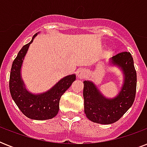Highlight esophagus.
Segmentation results:
<instances>
[{
	"mask_svg": "<svg viewBox=\"0 0 147 147\" xmlns=\"http://www.w3.org/2000/svg\"><path fill=\"white\" fill-rule=\"evenodd\" d=\"M87 76V71L85 69H79L77 70V76L79 78H84Z\"/></svg>",
	"mask_w": 147,
	"mask_h": 147,
	"instance_id": "obj_1",
	"label": "esophagus"
}]
</instances>
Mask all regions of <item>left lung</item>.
<instances>
[{
  "mask_svg": "<svg viewBox=\"0 0 147 147\" xmlns=\"http://www.w3.org/2000/svg\"><path fill=\"white\" fill-rule=\"evenodd\" d=\"M110 63L123 71V84L116 97L106 98L92 82H83L85 114L90 121L101 124H111L118 121L132 106L137 89V72L130 53L117 54L111 58Z\"/></svg>",
  "mask_w": 147,
  "mask_h": 147,
  "instance_id": "left-lung-1",
  "label": "left lung"
}]
</instances>
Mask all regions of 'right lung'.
Segmentation results:
<instances>
[{"label":"right lung","instance_id":"obj_1","mask_svg":"<svg viewBox=\"0 0 147 147\" xmlns=\"http://www.w3.org/2000/svg\"><path fill=\"white\" fill-rule=\"evenodd\" d=\"M38 33L33 36L30 42L22 47L13 60L10 70L9 87L13 100L22 113L29 118L42 121L56 116L59 110L61 96L76 80V75L65 76L49 91L41 94H33L26 90L20 73L21 66L30 45Z\"/></svg>","mask_w":147,"mask_h":147}]
</instances>
